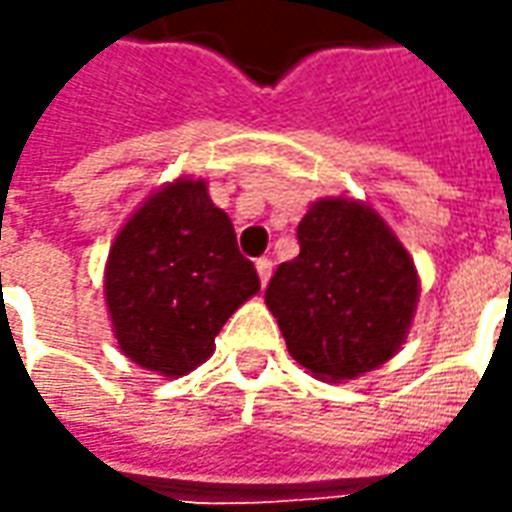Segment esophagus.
Returning <instances> with one entry per match:
<instances>
[{"label":"esophagus","mask_w":512,"mask_h":512,"mask_svg":"<svg viewBox=\"0 0 512 512\" xmlns=\"http://www.w3.org/2000/svg\"><path fill=\"white\" fill-rule=\"evenodd\" d=\"M256 273H259V281H262V287L270 281V276H273V262L267 259V256H262V259H256Z\"/></svg>","instance_id":"34e87169"}]
</instances>
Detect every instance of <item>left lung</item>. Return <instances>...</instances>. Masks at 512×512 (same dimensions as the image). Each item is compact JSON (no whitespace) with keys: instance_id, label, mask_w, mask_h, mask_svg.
I'll return each instance as SVG.
<instances>
[{"instance_id":"obj_1","label":"left lung","mask_w":512,"mask_h":512,"mask_svg":"<svg viewBox=\"0 0 512 512\" xmlns=\"http://www.w3.org/2000/svg\"><path fill=\"white\" fill-rule=\"evenodd\" d=\"M301 253L278 264L264 301L292 359L326 382L396 357L418 306V270L390 225L351 197H320L298 225Z\"/></svg>"}]
</instances>
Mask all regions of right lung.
Segmentation results:
<instances>
[{"mask_svg":"<svg viewBox=\"0 0 512 512\" xmlns=\"http://www.w3.org/2000/svg\"><path fill=\"white\" fill-rule=\"evenodd\" d=\"M259 292L228 214L206 181L178 178L144 200L116 234L105 303L122 354L178 379L214 354V337Z\"/></svg>","mask_w":512,"mask_h":512,"instance_id":"obj_1","label":"right lung"}]
</instances>
